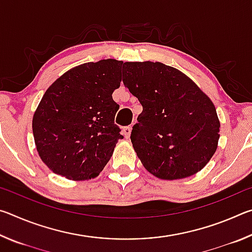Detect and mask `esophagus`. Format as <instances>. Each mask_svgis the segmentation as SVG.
Returning <instances> with one entry per match:
<instances>
[{
  "label": "esophagus",
  "mask_w": 252,
  "mask_h": 252,
  "mask_svg": "<svg viewBox=\"0 0 252 252\" xmlns=\"http://www.w3.org/2000/svg\"><path fill=\"white\" fill-rule=\"evenodd\" d=\"M131 130H132V127L130 126L123 127L122 131H123V134H125L126 138H129L130 134H131Z\"/></svg>",
  "instance_id": "1"
}]
</instances>
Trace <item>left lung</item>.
I'll return each mask as SVG.
<instances>
[{
    "instance_id": "obj_1",
    "label": "left lung",
    "mask_w": 252,
    "mask_h": 252,
    "mask_svg": "<svg viewBox=\"0 0 252 252\" xmlns=\"http://www.w3.org/2000/svg\"><path fill=\"white\" fill-rule=\"evenodd\" d=\"M122 81L142 105L131 142L149 172L181 179L215 155L220 122L212 101L181 71L160 62H126Z\"/></svg>"
}]
</instances>
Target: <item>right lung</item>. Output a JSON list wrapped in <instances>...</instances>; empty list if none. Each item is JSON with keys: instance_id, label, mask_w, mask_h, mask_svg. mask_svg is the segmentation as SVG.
<instances>
[{"instance_id": "1", "label": "right lung", "mask_w": 252, "mask_h": 252, "mask_svg": "<svg viewBox=\"0 0 252 252\" xmlns=\"http://www.w3.org/2000/svg\"><path fill=\"white\" fill-rule=\"evenodd\" d=\"M123 62L108 59L75 66L46 90L34 113L36 150L54 173L72 180L99 174L121 129L114 123Z\"/></svg>"}]
</instances>
